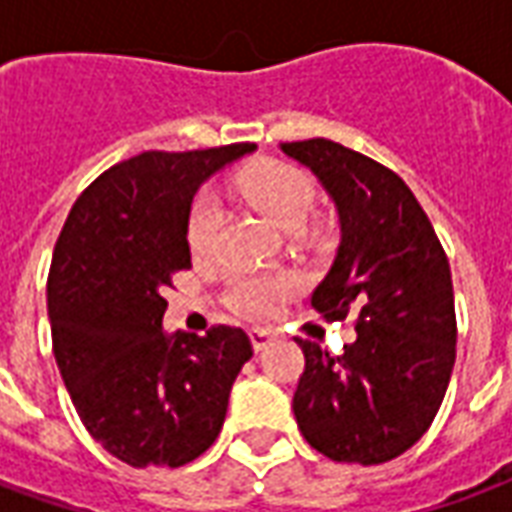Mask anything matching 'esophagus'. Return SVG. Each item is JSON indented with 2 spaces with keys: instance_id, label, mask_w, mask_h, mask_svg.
I'll list each match as a JSON object with an SVG mask.
<instances>
[{
  "instance_id": "esophagus-1",
  "label": "esophagus",
  "mask_w": 512,
  "mask_h": 512,
  "mask_svg": "<svg viewBox=\"0 0 512 512\" xmlns=\"http://www.w3.org/2000/svg\"><path fill=\"white\" fill-rule=\"evenodd\" d=\"M274 337H277V334L271 332V329H252V332H249V340H252V348H255V351L268 348V345L274 343Z\"/></svg>"
}]
</instances>
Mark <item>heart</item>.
I'll use <instances>...</instances> for the list:
<instances>
[{
	"label": "heart",
	"instance_id": "1",
	"mask_svg": "<svg viewBox=\"0 0 512 512\" xmlns=\"http://www.w3.org/2000/svg\"><path fill=\"white\" fill-rule=\"evenodd\" d=\"M235 191L252 208L266 216L282 230H299L307 222L315 205V186L307 172H301L285 161H257L238 172ZM216 235V211L208 200H197L186 219V244L191 255L205 257L213 249ZM299 279L290 274H271V277H241L230 290V307L244 318L263 321L277 315L282 301L296 293Z\"/></svg>",
	"mask_w": 512,
	"mask_h": 512
}]
</instances>
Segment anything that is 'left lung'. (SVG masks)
<instances>
[{"label":"left lung","mask_w":512,"mask_h":512,"mask_svg":"<svg viewBox=\"0 0 512 512\" xmlns=\"http://www.w3.org/2000/svg\"><path fill=\"white\" fill-rule=\"evenodd\" d=\"M321 180L340 216V246L312 307L356 340L340 356L310 340L293 414L310 447L340 463H386L414 447L439 411L455 365L447 255L417 197L392 169L332 139L285 142Z\"/></svg>","instance_id":"left-lung-1"}]
</instances>
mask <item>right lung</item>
<instances>
[{
  "mask_svg": "<svg viewBox=\"0 0 512 512\" xmlns=\"http://www.w3.org/2000/svg\"><path fill=\"white\" fill-rule=\"evenodd\" d=\"M255 145L147 150L95 178L73 202L51 257L54 359L101 447L134 469L200 458L252 356L244 329L167 334L164 293L191 268L186 219L208 180Z\"/></svg>",
  "mask_w": 512,
  "mask_h": 512,
  "instance_id": "obj_1",
  "label": "right lung"
}]
</instances>
